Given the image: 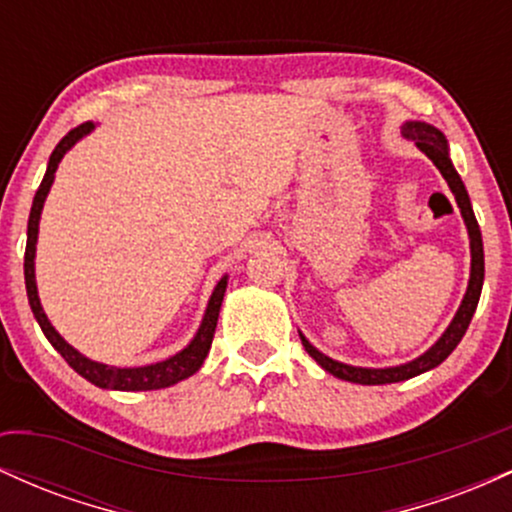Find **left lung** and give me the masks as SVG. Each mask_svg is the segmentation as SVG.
<instances>
[{
	"mask_svg": "<svg viewBox=\"0 0 512 512\" xmlns=\"http://www.w3.org/2000/svg\"><path fill=\"white\" fill-rule=\"evenodd\" d=\"M402 134L407 139H411L416 146H419L424 154L436 163V168L443 173V178L448 180L452 195L457 199V207L462 211V219L467 223V231H469V248H472V274H469V286L467 293H464L460 310L457 315L452 317L450 327L443 332V337L438 339L431 349L426 351L424 356L414 358L411 363H404V366H395V368H356V366H346V363L332 361L330 356L320 354L313 344L301 334V342L305 346L310 356L320 363L327 373L337 375V378L349 380V383H358V385H385V383H399V380H409L414 375L426 373V370L440 366L452 354L460 339L467 332L469 322H472L474 310H477L479 296H481V286H484V245H481V231H479V223L477 216L472 211V202H469L467 190H464L460 175L457 170L452 168L450 156H448V139L443 137V132L436 127L426 125V122H407L402 127Z\"/></svg>",
	"mask_w": 512,
	"mask_h": 512,
	"instance_id": "obj_1",
	"label": "left lung"
}]
</instances>
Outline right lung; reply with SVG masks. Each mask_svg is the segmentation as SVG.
Here are the masks:
<instances>
[{
  "label": "right lung",
  "instance_id": "obj_1",
  "mask_svg": "<svg viewBox=\"0 0 512 512\" xmlns=\"http://www.w3.org/2000/svg\"><path fill=\"white\" fill-rule=\"evenodd\" d=\"M93 129V122H84V125L74 127L72 132H67L62 137V142L55 146L52 151L48 170H45V178L40 182L38 192L33 197V207H31V216H28V240H26V257H23V274H26V293H28V303H31V310L38 320L40 330H43L48 342L60 351L64 361L72 366L81 378H86L88 383H93L96 387H105V390H122V392H137V390H161V387H170L180 380L190 378L192 373H197L202 368L204 358H207L209 349H211V339H214L216 332V320H219V310H221V301L223 293H226V276L216 284L214 293H211L207 313H204L202 327H199L197 337L192 339L187 349H182L180 354L166 358V361L154 363V366H142V368H113L105 366V363H96L91 358L81 356L74 346H69L60 334L55 332V327L50 325L48 315L43 313V305H40L38 298V289H35V243H38V221H40V211H43L45 197H48L52 180H55V170L60 166L62 156L67 154L72 146L79 142L84 134H88Z\"/></svg>",
  "mask_w": 512,
  "mask_h": 512
}]
</instances>
